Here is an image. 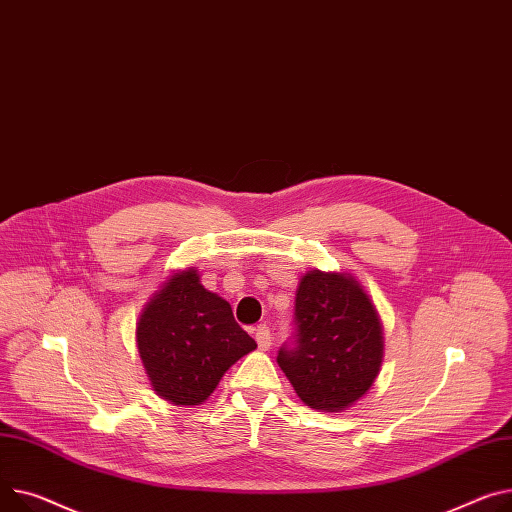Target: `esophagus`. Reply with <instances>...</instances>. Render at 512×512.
Here are the masks:
<instances>
[{
    "mask_svg": "<svg viewBox=\"0 0 512 512\" xmlns=\"http://www.w3.org/2000/svg\"><path fill=\"white\" fill-rule=\"evenodd\" d=\"M255 339H257V346L259 350H267L271 346V333L267 325H257L255 327Z\"/></svg>",
    "mask_w": 512,
    "mask_h": 512,
    "instance_id": "esophagus-1",
    "label": "esophagus"
}]
</instances>
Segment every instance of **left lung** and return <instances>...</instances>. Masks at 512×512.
<instances>
[{
	"instance_id": "1",
	"label": "left lung",
	"mask_w": 512,
	"mask_h": 512,
	"mask_svg": "<svg viewBox=\"0 0 512 512\" xmlns=\"http://www.w3.org/2000/svg\"><path fill=\"white\" fill-rule=\"evenodd\" d=\"M296 346L278 352V364L296 395L319 412H342L377 381L383 323L352 274L313 269L296 288Z\"/></svg>"
}]
</instances>
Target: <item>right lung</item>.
<instances>
[{
	"mask_svg": "<svg viewBox=\"0 0 512 512\" xmlns=\"http://www.w3.org/2000/svg\"><path fill=\"white\" fill-rule=\"evenodd\" d=\"M135 344L156 395L181 407L206 401L226 370L257 348L230 304L201 286L195 267L168 276L148 298Z\"/></svg>",
	"mask_w": 512,
	"mask_h": 512,
	"instance_id": "1",
	"label": "right lung"
}]
</instances>
